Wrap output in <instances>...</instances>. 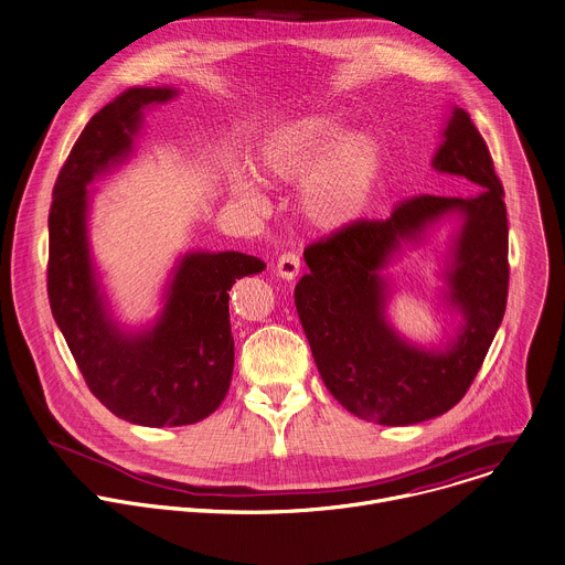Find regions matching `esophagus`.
<instances>
[{
  "label": "esophagus",
  "mask_w": 565,
  "mask_h": 565,
  "mask_svg": "<svg viewBox=\"0 0 565 565\" xmlns=\"http://www.w3.org/2000/svg\"><path fill=\"white\" fill-rule=\"evenodd\" d=\"M299 268H301V262L295 253H284L277 262V275L286 281H292L299 275Z\"/></svg>",
  "instance_id": "esophagus-1"
}]
</instances>
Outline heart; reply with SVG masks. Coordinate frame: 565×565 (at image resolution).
Wrapping results in <instances>:
<instances>
[{"mask_svg": "<svg viewBox=\"0 0 565 565\" xmlns=\"http://www.w3.org/2000/svg\"><path fill=\"white\" fill-rule=\"evenodd\" d=\"M386 143L367 128H352L337 113H310L277 126L257 150V172L275 185L299 188L303 220L326 233L354 224L386 172ZM235 202L262 211L259 177L239 172L228 185Z\"/></svg>", "mask_w": 565, "mask_h": 565, "instance_id": "1", "label": "heart"}]
</instances>
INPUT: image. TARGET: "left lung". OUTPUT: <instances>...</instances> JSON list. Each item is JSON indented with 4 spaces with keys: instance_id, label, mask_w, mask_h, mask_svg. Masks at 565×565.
<instances>
[{
    "instance_id": "8db88e82",
    "label": "left lung",
    "mask_w": 565,
    "mask_h": 565,
    "mask_svg": "<svg viewBox=\"0 0 565 565\" xmlns=\"http://www.w3.org/2000/svg\"><path fill=\"white\" fill-rule=\"evenodd\" d=\"M433 168L463 177L470 198L422 195L386 222H356L306 248L310 268L295 306L317 370L352 415L382 426H413L461 402L501 326L508 297V220L503 188L470 115L452 106ZM452 218L458 228L443 256L440 289L460 319L439 347L406 340L387 319L392 282L385 273L404 247Z\"/></svg>"
}]
</instances>
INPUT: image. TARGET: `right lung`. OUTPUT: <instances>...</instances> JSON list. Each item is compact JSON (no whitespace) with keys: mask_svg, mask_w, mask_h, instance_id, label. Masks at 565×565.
<instances>
[{"mask_svg":"<svg viewBox=\"0 0 565 565\" xmlns=\"http://www.w3.org/2000/svg\"><path fill=\"white\" fill-rule=\"evenodd\" d=\"M179 95L135 86L90 117L53 188L49 215V299L90 393L119 419L191 426L224 402L235 365L228 290L266 264L235 250L177 257L152 321L124 326L110 306L90 248L93 181L135 152L143 113Z\"/></svg>","mask_w":565,"mask_h":565,"instance_id":"obj_1","label":"right lung"}]
</instances>
